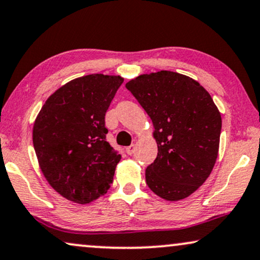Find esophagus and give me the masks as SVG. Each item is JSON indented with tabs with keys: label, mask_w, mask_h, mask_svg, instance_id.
Returning <instances> with one entry per match:
<instances>
[{
	"label": "esophagus",
	"mask_w": 260,
	"mask_h": 260,
	"mask_svg": "<svg viewBox=\"0 0 260 260\" xmlns=\"http://www.w3.org/2000/svg\"><path fill=\"white\" fill-rule=\"evenodd\" d=\"M134 148H136V146H134V145H131V146L126 147V153L127 154H132L133 152H134Z\"/></svg>",
	"instance_id": "obj_1"
}]
</instances>
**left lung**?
I'll list each match as a JSON object with an SVG mask.
<instances>
[{
    "mask_svg": "<svg viewBox=\"0 0 260 260\" xmlns=\"http://www.w3.org/2000/svg\"><path fill=\"white\" fill-rule=\"evenodd\" d=\"M153 122L157 158L145 171L152 191L179 201L209 177L219 153L221 115L209 92L174 71L140 75L126 83Z\"/></svg>",
    "mask_w": 260,
    "mask_h": 260,
    "instance_id": "obj_1",
    "label": "left lung"
}]
</instances>
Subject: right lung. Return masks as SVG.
Returning <instances> with one entry per match:
<instances>
[{"instance_id":"1","label":"right lung","mask_w":260,"mask_h":260,"mask_svg":"<svg viewBox=\"0 0 260 260\" xmlns=\"http://www.w3.org/2000/svg\"><path fill=\"white\" fill-rule=\"evenodd\" d=\"M120 76L72 79L46 100L33 126V145L46 181L69 201L86 205L105 195L121 155L106 140L105 116Z\"/></svg>"}]
</instances>
